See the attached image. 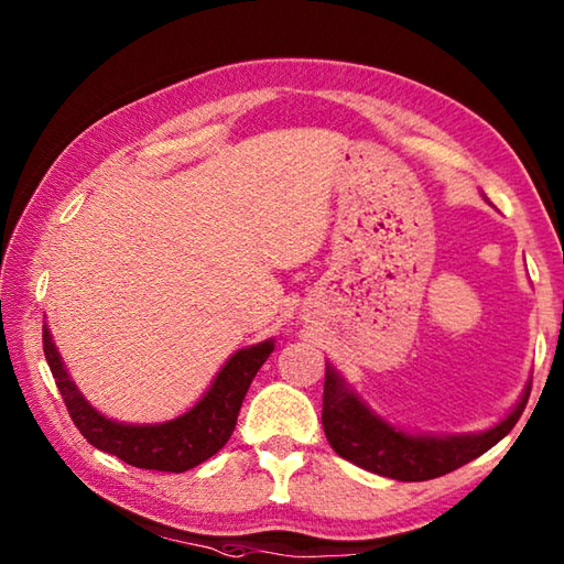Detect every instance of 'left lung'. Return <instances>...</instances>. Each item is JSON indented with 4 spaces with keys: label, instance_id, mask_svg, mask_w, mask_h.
<instances>
[{
    "label": "left lung",
    "instance_id": "8db88e82",
    "mask_svg": "<svg viewBox=\"0 0 564 564\" xmlns=\"http://www.w3.org/2000/svg\"><path fill=\"white\" fill-rule=\"evenodd\" d=\"M529 394L531 390H525L517 410L485 434L451 438L406 436L370 414L351 392L344 390L341 378L327 368L322 426L329 446L349 463L400 482H424L458 470L505 438L521 419Z\"/></svg>",
    "mask_w": 564,
    "mask_h": 564
}]
</instances>
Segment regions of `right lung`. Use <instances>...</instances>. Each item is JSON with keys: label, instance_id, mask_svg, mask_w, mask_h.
<instances>
[{"label": "right lung", "instance_id": "obj_1", "mask_svg": "<svg viewBox=\"0 0 564 564\" xmlns=\"http://www.w3.org/2000/svg\"><path fill=\"white\" fill-rule=\"evenodd\" d=\"M43 351L72 422L94 448L111 453L123 463L140 467V470L184 473L208 460L232 436L239 406H242L251 380L273 351V344L263 341L251 346V349L237 351L194 410L174 419V422L154 426L116 424L97 410H91L89 402L77 392L75 382L69 380L45 327Z\"/></svg>", "mask_w": 564, "mask_h": 564}]
</instances>
